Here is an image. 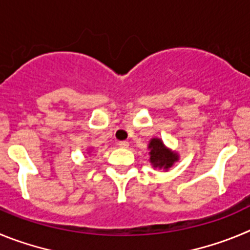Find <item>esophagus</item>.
<instances>
[{"label": "esophagus", "mask_w": 250, "mask_h": 250, "mask_svg": "<svg viewBox=\"0 0 250 250\" xmlns=\"http://www.w3.org/2000/svg\"><path fill=\"white\" fill-rule=\"evenodd\" d=\"M118 146H120L121 148H128L129 147V143H128L127 141H121L118 142Z\"/></svg>", "instance_id": "esophagus-1"}]
</instances>
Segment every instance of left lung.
<instances>
[{
	"label": "left lung",
	"mask_w": 250,
	"mask_h": 250,
	"mask_svg": "<svg viewBox=\"0 0 250 250\" xmlns=\"http://www.w3.org/2000/svg\"><path fill=\"white\" fill-rule=\"evenodd\" d=\"M149 154H150V163L154 167L164 168L168 169L172 167V164L174 163L178 157L175 153H170L167 148L164 147L163 142L158 138H153L149 143Z\"/></svg>",
	"instance_id": "obj_1"
}]
</instances>
